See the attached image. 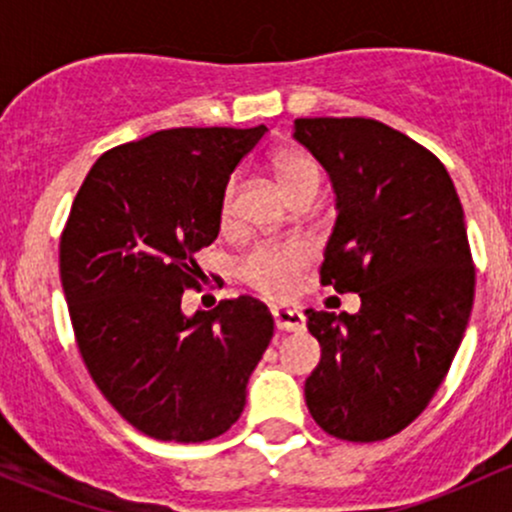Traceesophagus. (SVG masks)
Returning a JSON list of instances; mask_svg holds the SVG:
<instances>
[{"mask_svg": "<svg viewBox=\"0 0 512 512\" xmlns=\"http://www.w3.org/2000/svg\"><path fill=\"white\" fill-rule=\"evenodd\" d=\"M274 322L279 330L284 332H303L305 330V315L301 310L289 308V305H274L272 308Z\"/></svg>", "mask_w": 512, "mask_h": 512, "instance_id": "esophagus-1", "label": "esophagus"}]
</instances>
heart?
<instances>
[{"label":"heart","mask_w":512,"mask_h":512,"mask_svg":"<svg viewBox=\"0 0 512 512\" xmlns=\"http://www.w3.org/2000/svg\"><path fill=\"white\" fill-rule=\"evenodd\" d=\"M274 173L279 178L281 187L289 195L303 190H320L322 187V168L313 156L305 154L301 149H286L274 156ZM236 192L238 182L236 178L228 180L223 187L221 195V223L228 226L233 221V211H236ZM308 260V250L301 243H276V240H267V243L255 245L248 255L240 260V276L255 286L257 291L269 293V296H281V293L291 291L293 279H296L298 269Z\"/></svg>","instance_id":"b5f03b06"}]
</instances>
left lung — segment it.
<instances>
[{
  "instance_id": "1",
  "label": "left lung",
  "mask_w": 512,
  "mask_h": 512,
  "mask_svg": "<svg viewBox=\"0 0 512 512\" xmlns=\"http://www.w3.org/2000/svg\"><path fill=\"white\" fill-rule=\"evenodd\" d=\"M293 137L330 173L337 221L320 284L361 310H305L322 356L305 380L315 424L351 443L407 428L448 375L474 303L464 211L448 170L370 117H298Z\"/></svg>"
}]
</instances>
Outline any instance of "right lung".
Returning <instances> with one entry per match:
<instances>
[{"label":"right lung","mask_w":512,"mask_h":512,"mask_svg":"<svg viewBox=\"0 0 512 512\" xmlns=\"http://www.w3.org/2000/svg\"><path fill=\"white\" fill-rule=\"evenodd\" d=\"M267 127H178L88 170L60 240L76 346L93 383L144 436L204 443L238 421L274 320L252 296L187 317L195 252L219 236L221 195Z\"/></svg>","instance_id":"1"}]
</instances>
